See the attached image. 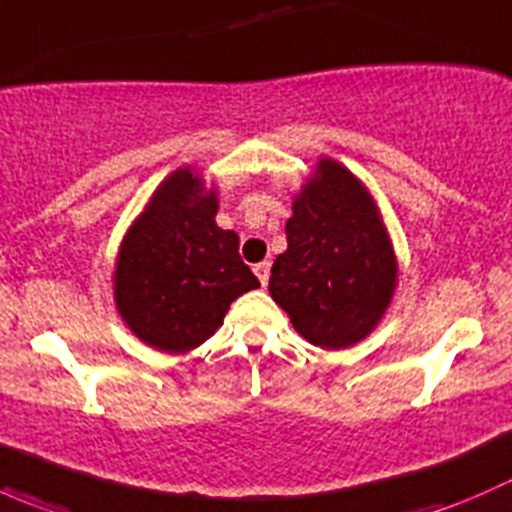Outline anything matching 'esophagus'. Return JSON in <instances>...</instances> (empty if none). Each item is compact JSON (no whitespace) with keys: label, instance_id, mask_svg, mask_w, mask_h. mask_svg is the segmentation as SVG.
I'll list each match as a JSON object with an SVG mask.
<instances>
[{"label":"esophagus","instance_id":"esophagus-1","mask_svg":"<svg viewBox=\"0 0 512 512\" xmlns=\"http://www.w3.org/2000/svg\"><path fill=\"white\" fill-rule=\"evenodd\" d=\"M252 270H255L257 280L262 282V287H265L267 282H270V262H257V265L252 267Z\"/></svg>","mask_w":512,"mask_h":512}]
</instances>
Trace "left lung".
<instances>
[{"instance_id": "left-lung-1", "label": "left lung", "mask_w": 512, "mask_h": 512, "mask_svg": "<svg viewBox=\"0 0 512 512\" xmlns=\"http://www.w3.org/2000/svg\"><path fill=\"white\" fill-rule=\"evenodd\" d=\"M285 232L272 299L314 347H354L379 324L396 289V257L374 200L344 165L322 158L294 198Z\"/></svg>"}]
</instances>
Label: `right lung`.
<instances>
[{"instance_id": "add662e5", "label": "right lung", "mask_w": 512, "mask_h": 512, "mask_svg": "<svg viewBox=\"0 0 512 512\" xmlns=\"http://www.w3.org/2000/svg\"><path fill=\"white\" fill-rule=\"evenodd\" d=\"M218 198L193 168L170 173L118 250L113 294L123 322L160 352L200 347L240 294L260 287L240 237L215 223Z\"/></svg>"}]
</instances>
